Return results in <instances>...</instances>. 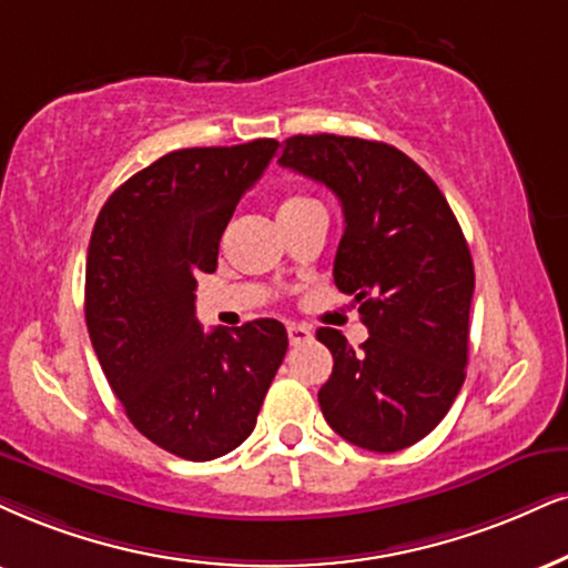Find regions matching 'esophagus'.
I'll return each mask as SVG.
<instances>
[{
    "instance_id": "34e87169",
    "label": "esophagus",
    "mask_w": 568,
    "mask_h": 568,
    "mask_svg": "<svg viewBox=\"0 0 568 568\" xmlns=\"http://www.w3.org/2000/svg\"><path fill=\"white\" fill-rule=\"evenodd\" d=\"M286 334H290V342L292 345H303V342H307L313 337V332L303 324H290L286 326Z\"/></svg>"
}]
</instances>
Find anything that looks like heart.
Returning a JSON list of instances; mask_svg holds the SVG:
<instances>
[{
	"label": "heart",
	"mask_w": 568,
	"mask_h": 568,
	"mask_svg": "<svg viewBox=\"0 0 568 568\" xmlns=\"http://www.w3.org/2000/svg\"><path fill=\"white\" fill-rule=\"evenodd\" d=\"M307 205H313V200L303 197V194H290V197L282 202V207H278V213H292V210H300V207H307Z\"/></svg>",
	"instance_id": "heart-1"
}]
</instances>
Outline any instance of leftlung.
<instances>
[{
  "label": "left lung",
  "instance_id": "1",
  "mask_svg": "<svg viewBox=\"0 0 568 568\" xmlns=\"http://www.w3.org/2000/svg\"><path fill=\"white\" fill-rule=\"evenodd\" d=\"M278 163L337 194L345 213L334 284L358 303L355 349L321 326L334 368L318 403L326 424L374 453L416 445L466 379L474 263L439 186L405 152L358 136L282 142Z\"/></svg>",
  "mask_w": 568,
  "mask_h": 568
}]
</instances>
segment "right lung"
Segmentation results:
<instances>
[{
	"label": "right lung",
	"mask_w": 568,
	"mask_h": 568,
	"mask_svg": "<svg viewBox=\"0 0 568 568\" xmlns=\"http://www.w3.org/2000/svg\"><path fill=\"white\" fill-rule=\"evenodd\" d=\"M276 146L168 152L110 194L91 231V347L129 422L179 458H221L250 437L290 345L273 318L202 332L194 316L197 276L215 271L223 231Z\"/></svg>",
	"instance_id": "right-lung-1"
}]
</instances>
